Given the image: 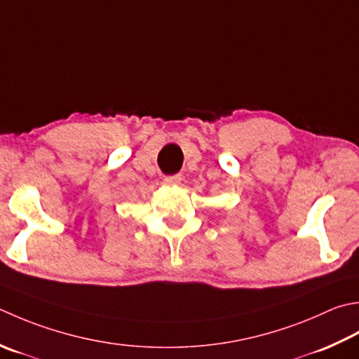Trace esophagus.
<instances>
[{"mask_svg": "<svg viewBox=\"0 0 359 359\" xmlns=\"http://www.w3.org/2000/svg\"><path fill=\"white\" fill-rule=\"evenodd\" d=\"M180 182H182V175L180 174L166 175V177H163V184L165 185H180Z\"/></svg>", "mask_w": 359, "mask_h": 359, "instance_id": "34e87169", "label": "esophagus"}]
</instances>
